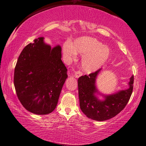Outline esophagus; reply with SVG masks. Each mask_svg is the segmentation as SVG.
I'll return each instance as SVG.
<instances>
[{
	"label": "esophagus",
	"mask_w": 146,
	"mask_h": 146,
	"mask_svg": "<svg viewBox=\"0 0 146 146\" xmlns=\"http://www.w3.org/2000/svg\"><path fill=\"white\" fill-rule=\"evenodd\" d=\"M82 75V73L80 72V71H76L75 74H74V76L77 78H79V77L81 76Z\"/></svg>",
	"instance_id": "34e87169"
}]
</instances>
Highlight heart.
Segmentation results:
<instances>
[{
    "label": "heart",
    "mask_w": 146,
    "mask_h": 146,
    "mask_svg": "<svg viewBox=\"0 0 146 146\" xmlns=\"http://www.w3.org/2000/svg\"><path fill=\"white\" fill-rule=\"evenodd\" d=\"M63 51L64 58L70 61L75 58L77 53L82 55V68L86 73L97 71L104 66L110 55V49L103 45L97 39L83 36L78 38L71 44L65 42Z\"/></svg>",
    "instance_id": "obj_1"
}]
</instances>
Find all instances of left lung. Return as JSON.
I'll return each mask as SVG.
<instances>
[{
	"mask_svg": "<svg viewBox=\"0 0 146 146\" xmlns=\"http://www.w3.org/2000/svg\"><path fill=\"white\" fill-rule=\"evenodd\" d=\"M102 68L88 76H80L78 80L80 107L89 119L105 121L119 113L127 104L133 90L134 75L130 78L129 88L111 94H104L97 86V77ZM102 98L100 99V97Z\"/></svg>",
	"mask_w": 146,
	"mask_h": 146,
	"instance_id": "1",
	"label": "left lung"
}]
</instances>
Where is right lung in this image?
<instances>
[{"label":"right lung","mask_w":146,"mask_h":146,"mask_svg":"<svg viewBox=\"0 0 146 146\" xmlns=\"http://www.w3.org/2000/svg\"><path fill=\"white\" fill-rule=\"evenodd\" d=\"M67 78L61 46L51 48L44 38H39L22 51L15 65L14 83L19 100L27 110L46 115L56 107Z\"/></svg>","instance_id":"1"}]
</instances>
